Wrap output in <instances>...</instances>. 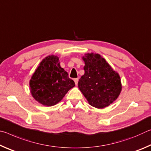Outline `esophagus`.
I'll use <instances>...</instances> for the list:
<instances>
[{
	"instance_id": "1",
	"label": "esophagus",
	"mask_w": 151,
	"mask_h": 151,
	"mask_svg": "<svg viewBox=\"0 0 151 151\" xmlns=\"http://www.w3.org/2000/svg\"><path fill=\"white\" fill-rule=\"evenodd\" d=\"M74 81H75V85H78V78H75V79H74Z\"/></svg>"
}]
</instances>
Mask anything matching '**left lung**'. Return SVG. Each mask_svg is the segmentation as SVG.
<instances>
[{
    "mask_svg": "<svg viewBox=\"0 0 151 151\" xmlns=\"http://www.w3.org/2000/svg\"><path fill=\"white\" fill-rule=\"evenodd\" d=\"M83 58L85 75L79 79V89L91 106L100 109L109 106L121 91L119 74L98 54H87Z\"/></svg>",
    "mask_w": 151,
    "mask_h": 151,
    "instance_id": "obj_1",
    "label": "left lung"
}]
</instances>
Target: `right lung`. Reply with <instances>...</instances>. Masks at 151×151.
Listing matches in <instances>:
<instances>
[{"label":"right lung","mask_w":151,"mask_h":151,"mask_svg":"<svg viewBox=\"0 0 151 151\" xmlns=\"http://www.w3.org/2000/svg\"><path fill=\"white\" fill-rule=\"evenodd\" d=\"M75 82L60 67L57 56H48L42 60L30 81L32 96L43 105L50 106L62 100Z\"/></svg>","instance_id":"right-lung-1"}]
</instances>
